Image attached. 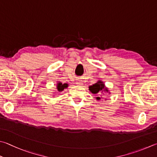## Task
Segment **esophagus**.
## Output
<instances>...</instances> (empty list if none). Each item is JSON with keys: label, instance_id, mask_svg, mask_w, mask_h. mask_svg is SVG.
Instances as JSON below:
<instances>
[{"label": "esophagus", "instance_id": "34e87169", "mask_svg": "<svg viewBox=\"0 0 157 157\" xmlns=\"http://www.w3.org/2000/svg\"><path fill=\"white\" fill-rule=\"evenodd\" d=\"M78 85H82V83H81V82H78Z\"/></svg>", "mask_w": 157, "mask_h": 157}]
</instances>
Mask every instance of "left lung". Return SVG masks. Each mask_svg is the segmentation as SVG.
Here are the masks:
<instances>
[{"label": "left lung", "mask_w": 157, "mask_h": 157, "mask_svg": "<svg viewBox=\"0 0 157 157\" xmlns=\"http://www.w3.org/2000/svg\"><path fill=\"white\" fill-rule=\"evenodd\" d=\"M88 88H89V90L93 94H98L100 92L101 93L103 92H106V93H110L108 88L105 86L104 82H102L101 80H98L95 84H94L93 85H92V86H90ZM101 98H101V97H97L96 99L99 101L100 100ZM105 100H106V99H105Z\"/></svg>", "instance_id": "8db88e82"}]
</instances>
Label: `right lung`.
Masks as SVG:
<instances>
[{"label":"right lung","mask_w":157,"mask_h":157,"mask_svg":"<svg viewBox=\"0 0 157 157\" xmlns=\"http://www.w3.org/2000/svg\"><path fill=\"white\" fill-rule=\"evenodd\" d=\"M68 86H69L68 84H62L60 82H58V83H57L56 85V89L58 91H62L64 89H65V88H67Z\"/></svg>","instance_id":"right-lung-1"}]
</instances>
